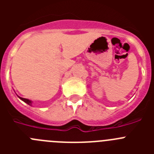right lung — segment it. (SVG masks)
Wrapping results in <instances>:
<instances>
[{
    "mask_svg": "<svg viewBox=\"0 0 154 154\" xmlns=\"http://www.w3.org/2000/svg\"><path fill=\"white\" fill-rule=\"evenodd\" d=\"M18 97H19V96H18ZM19 99H21L22 101H24V103H27V104H28V105H30V106H31V104H32V102H31V100H29V99H24V98H21V97H19Z\"/></svg>",
    "mask_w": 154,
    "mask_h": 154,
    "instance_id": "1",
    "label": "right lung"
}]
</instances>
